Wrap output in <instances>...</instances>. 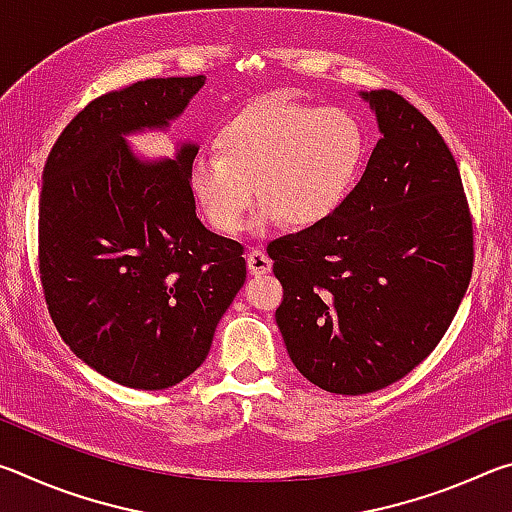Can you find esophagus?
<instances>
[{"label": "esophagus", "instance_id": "1", "mask_svg": "<svg viewBox=\"0 0 512 512\" xmlns=\"http://www.w3.org/2000/svg\"><path fill=\"white\" fill-rule=\"evenodd\" d=\"M246 264H248L250 275H266V273H271V268H273L271 257H268L264 250H259V248L250 250Z\"/></svg>", "mask_w": 512, "mask_h": 512}]
</instances>
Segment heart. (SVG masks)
<instances>
[{
	"label": "heart",
	"instance_id": "heart-1",
	"mask_svg": "<svg viewBox=\"0 0 512 512\" xmlns=\"http://www.w3.org/2000/svg\"><path fill=\"white\" fill-rule=\"evenodd\" d=\"M366 155L359 121L339 108L262 101L232 117L219 133V155H196L189 183L216 230L235 235L244 214L262 201L255 230L282 221L316 228L352 192Z\"/></svg>",
	"mask_w": 512,
	"mask_h": 512
}]
</instances>
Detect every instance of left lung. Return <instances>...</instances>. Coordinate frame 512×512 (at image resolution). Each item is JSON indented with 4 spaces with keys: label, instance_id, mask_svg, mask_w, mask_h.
<instances>
[{
    "label": "left lung",
    "instance_id": "1",
    "mask_svg": "<svg viewBox=\"0 0 512 512\" xmlns=\"http://www.w3.org/2000/svg\"><path fill=\"white\" fill-rule=\"evenodd\" d=\"M377 142L327 221L268 244L287 352L327 393L379 391L443 339L472 277V216L436 126L391 90L361 92Z\"/></svg>",
    "mask_w": 512,
    "mask_h": 512
}]
</instances>
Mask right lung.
<instances>
[{
	"label": "right lung",
	"instance_id": "add662e5",
	"mask_svg": "<svg viewBox=\"0 0 512 512\" xmlns=\"http://www.w3.org/2000/svg\"><path fill=\"white\" fill-rule=\"evenodd\" d=\"M205 76L149 79L103 94L69 121L42 171L40 280L60 336L128 388L162 391L205 361L246 282L244 246L196 216L189 167L140 158L128 135L167 131Z\"/></svg>",
	"mask_w": 512,
	"mask_h": 512
}]
</instances>
